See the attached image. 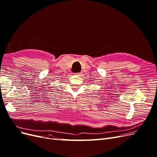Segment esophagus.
Wrapping results in <instances>:
<instances>
[{
  "instance_id": "obj_1",
  "label": "esophagus",
  "mask_w": 157,
  "mask_h": 157,
  "mask_svg": "<svg viewBox=\"0 0 157 157\" xmlns=\"http://www.w3.org/2000/svg\"><path fill=\"white\" fill-rule=\"evenodd\" d=\"M76 74V75H78V76H81V75H82V73H81V72H77Z\"/></svg>"
}]
</instances>
